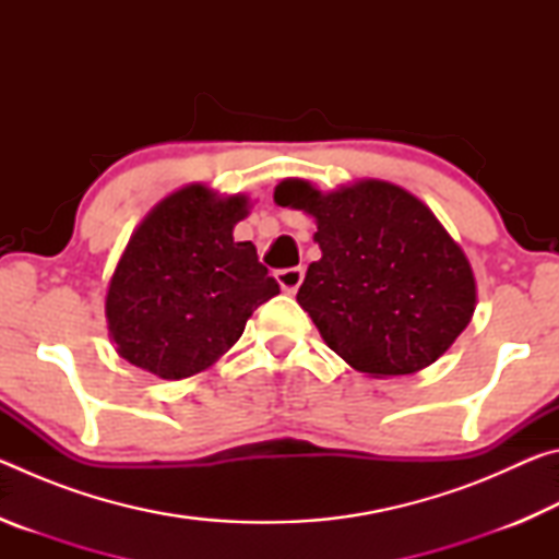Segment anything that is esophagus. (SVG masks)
<instances>
[{"mask_svg":"<svg viewBox=\"0 0 559 559\" xmlns=\"http://www.w3.org/2000/svg\"><path fill=\"white\" fill-rule=\"evenodd\" d=\"M302 276H306V271H302L300 266H293V269H281L276 271V281L283 293H288V296H293L300 288L302 283Z\"/></svg>","mask_w":559,"mask_h":559,"instance_id":"34e87169","label":"esophagus"}]
</instances>
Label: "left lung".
I'll use <instances>...</instances> for the list:
<instances>
[{"label": "left lung", "instance_id": "obj_1", "mask_svg": "<svg viewBox=\"0 0 559 559\" xmlns=\"http://www.w3.org/2000/svg\"><path fill=\"white\" fill-rule=\"evenodd\" d=\"M273 200L313 216L323 257L298 306L357 372L412 374L437 362L471 323L476 276L461 246L419 197L384 179L320 192L288 177Z\"/></svg>", "mask_w": 559, "mask_h": 559}]
</instances>
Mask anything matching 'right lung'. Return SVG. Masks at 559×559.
<instances>
[{
	"label": "right lung",
	"instance_id": "right-lung-1",
	"mask_svg": "<svg viewBox=\"0 0 559 559\" xmlns=\"http://www.w3.org/2000/svg\"><path fill=\"white\" fill-rule=\"evenodd\" d=\"M249 206L246 194L194 182L145 214L106 293L108 337L122 359L185 380L229 353L253 310L281 290L257 246L234 241Z\"/></svg>",
	"mask_w": 559,
	"mask_h": 559
}]
</instances>
